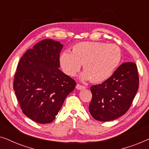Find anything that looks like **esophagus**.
Returning a JSON list of instances; mask_svg holds the SVG:
<instances>
[{
  "label": "esophagus",
  "instance_id": "34e87169",
  "mask_svg": "<svg viewBox=\"0 0 149 149\" xmlns=\"http://www.w3.org/2000/svg\"><path fill=\"white\" fill-rule=\"evenodd\" d=\"M76 88L78 89V90H83V89H85V86H82V85H80V84H78L76 85Z\"/></svg>",
  "mask_w": 149,
  "mask_h": 149
}]
</instances>
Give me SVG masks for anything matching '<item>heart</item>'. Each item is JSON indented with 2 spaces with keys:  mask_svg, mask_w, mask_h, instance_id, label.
Listing matches in <instances>:
<instances>
[{
  "mask_svg": "<svg viewBox=\"0 0 149 149\" xmlns=\"http://www.w3.org/2000/svg\"><path fill=\"white\" fill-rule=\"evenodd\" d=\"M121 60L120 49L114 44L97 41L76 43L72 52L64 51L60 56L61 67L67 75L76 76L84 63L82 80L100 82L108 80L117 69Z\"/></svg>",
  "mask_w": 149,
  "mask_h": 149,
  "instance_id": "1",
  "label": "heart"
}]
</instances>
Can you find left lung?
<instances>
[{
	"instance_id": "obj_1",
	"label": "left lung",
	"mask_w": 149,
	"mask_h": 149,
	"mask_svg": "<svg viewBox=\"0 0 149 149\" xmlns=\"http://www.w3.org/2000/svg\"><path fill=\"white\" fill-rule=\"evenodd\" d=\"M139 78L134 63H125L102 84L91 87L89 112L95 119L110 121L125 114L138 90Z\"/></svg>"
}]
</instances>
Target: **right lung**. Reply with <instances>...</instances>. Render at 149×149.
<instances>
[{"label": "right lung", "instance_id": "right-lung-1", "mask_svg": "<svg viewBox=\"0 0 149 149\" xmlns=\"http://www.w3.org/2000/svg\"><path fill=\"white\" fill-rule=\"evenodd\" d=\"M63 45L46 39L22 56L15 74L13 89L24 114L39 123L55 119L65 98L76 83L60 67Z\"/></svg>", "mask_w": 149, "mask_h": 149}]
</instances>
